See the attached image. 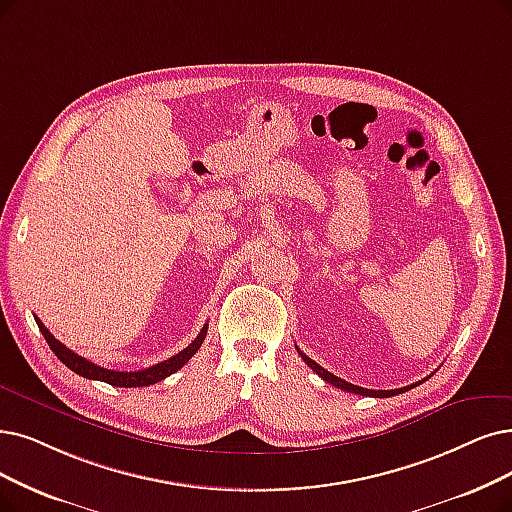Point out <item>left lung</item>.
<instances>
[{
	"label": "left lung",
	"instance_id": "1",
	"mask_svg": "<svg viewBox=\"0 0 512 512\" xmlns=\"http://www.w3.org/2000/svg\"><path fill=\"white\" fill-rule=\"evenodd\" d=\"M300 353V357L304 359V363L311 367L313 372H317L325 382H330V384H334V386H338V388H342V391H346V393H355V395H365V397H393V395H399V393H405L407 388H414L416 384H420V382H416V384H410V386H403V388H395V391H370V388H363V386H355V384H351V382H346V380H342V378H338V376H334L332 372H327V370H323V367L319 365V363H315L313 359H309L306 357L302 351H298ZM426 380V378H424Z\"/></svg>",
	"mask_w": 512,
	"mask_h": 512
}]
</instances>
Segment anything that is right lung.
<instances>
[{
    "instance_id": "add662e5",
    "label": "right lung",
    "mask_w": 512,
    "mask_h": 512,
    "mask_svg": "<svg viewBox=\"0 0 512 512\" xmlns=\"http://www.w3.org/2000/svg\"><path fill=\"white\" fill-rule=\"evenodd\" d=\"M39 330H42L48 346L52 349V353L63 361L71 372L84 376L88 380H100V382H107V384H113V386H121V388H134V386H149V384H155V382H161L163 378L172 376L174 372H178L182 365H185L197 351L201 342L206 340V334H208V323L203 325V330L199 332V336L187 346L185 351H180L178 355L161 361V363H155L153 367H147V370H138V372H115V370H107V367H100L84 357H79L77 353H73L71 349H67V346L63 342H58L48 330L46 325L39 321L35 317Z\"/></svg>"
}]
</instances>
